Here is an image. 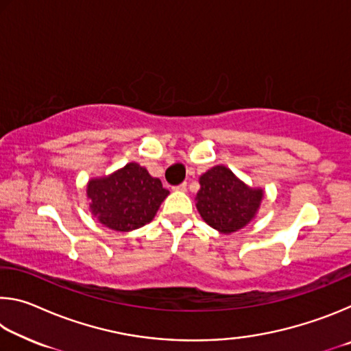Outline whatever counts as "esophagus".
I'll return each mask as SVG.
<instances>
[{
  "mask_svg": "<svg viewBox=\"0 0 351 351\" xmlns=\"http://www.w3.org/2000/svg\"><path fill=\"white\" fill-rule=\"evenodd\" d=\"M175 190H176V192H186V190H187V184L182 182V184H180V186H176Z\"/></svg>",
  "mask_w": 351,
  "mask_h": 351,
  "instance_id": "esophagus-1",
  "label": "esophagus"
}]
</instances>
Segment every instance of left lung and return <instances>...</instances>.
Segmentation results:
<instances>
[{"mask_svg":"<svg viewBox=\"0 0 351 351\" xmlns=\"http://www.w3.org/2000/svg\"><path fill=\"white\" fill-rule=\"evenodd\" d=\"M265 190L247 186L226 165H215L199 176L195 206L201 218L221 234H234L257 217Z\"/></svg>","mask_w":351,"mask_h":351,"instance_id":"8db88e82","label":"left lung"}]
</instances>
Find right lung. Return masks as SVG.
I'll use <instances>...</instances> for the list:
<instances>
[{
	"mask_svg": "<svg viewBox=\"0 0 351 351\" xmlns=\"http://www.w3.org/2000/svg\"><path fill=\"white\" fill-rule=\"evenodd\" d=\"M169 193L161 180L138 162H128L86 182L91 215L116 232H132L150 223Z\"/></svg>",
	"mask_w": 351,
	"mask_h": 351,
	"instance_id": "obj_1",
	"label": "right lung"
}]
</instances>
